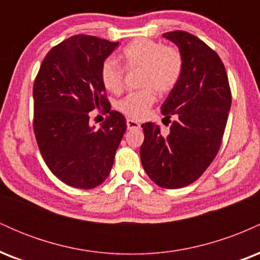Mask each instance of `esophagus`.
<instances>
[{"label":"esophagus","instance_id":"obj_1","mask_svg":"<svg viewBox=\"0 0 260 260\" xmlns=\"http://www.w3.org/2000/svg\"><path fill=\"white\" fill-rule=\"evenodd\" d=\"M127 128L128 129H134V128H140L139 122L134 120H127Z\"/></svg>","mask_w":260,"mask_h":260}]
</instances>
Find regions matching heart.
<instances>
[{"mask_svg":"<svg viewBox=\"0 0 260 260\" xmlns=\"http://www.w3.org/2000/svg\"><path fill=\"white\" fill-rule=\"evenodd\" d=\"M127 68H142L140 85L145 89L129 92L117 103V110L134 120H142L156 99L155 91L169 92L177 85L183 70L181 52L174 46L138 39L124 49ZM101 82L109 91L118 94L123 89V70L115 59H106L101 67Z\"/></svg>","mask_w":260,"mask_h":260,"instance_id":"b5f03b06","label":"heart"}]
</instances>
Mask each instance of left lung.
Here are the masks:
<instances>
[{"label": "left lung", "mask_w": 260, "mask_h": 260, "mask_svg": "<svg viewBox=\"0 0 260 260\" xmlns=\"http://www.w3.org/2000/svg\"><path fill=\"white\" fill-rule=\"evenodd\" d=\"M178 47L183 70L177 85L161 105L165 118L176 115L166 136L160 127L142 124L140 160L147 175L168 189L193 183L219 151L231 107L228 74L215 51L186 31L162 35Z\"/></svg>", "instance_id": "left-lung-1"}]
</instances>
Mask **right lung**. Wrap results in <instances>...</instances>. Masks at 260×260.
<instances>
[{"mask_svg": "<svg viewBox=\"0 0 260 260\" xmlns=\"http://www.w3.org/2000/svg\"><path fill=\"white\" fill-rule=\"evenodd\" d=\"M118 43L74 35L45 56L32 88L34 132L47 168L80 189L100 186L111 171L126 132V118L111 111L101 67ZM103 106L110 116L99 130L88 112Z\"/></svg>", "mask_w": 260, "mask_h": 260, "instance_id": "1", "label": "right lung"}]
</instances>
